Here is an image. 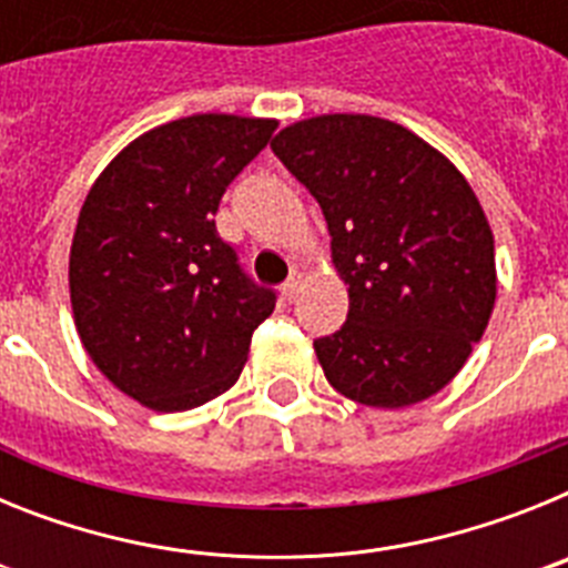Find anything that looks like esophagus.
<instances>
[{
	"label": "esophagus",
	"instance_id": "esophagus-1",
	"mask_svg": "<svg viewBox=\"0 0 568 568\" xmlns=\"http://www.w3.org/2000/svg\"><path fill=\"white\" fill-rule=\"evenodd\" d=\"M301 284H304V275H301L298 270H293V273H290V278L281 284V295H284V301H290V304H293L301 293Z\"/></svg>",
	"mask_w": 568,
	"mask_h": 568
}]
</instances>
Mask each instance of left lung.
<instances>
[{"label":"left lung","mask_w":568,"mask_h":568,"mask_svg":"<svg viewBox=\"0 0 568 568\" xmlns=\"http://www.w3.org/2000/svg\"><path fill=\"white\" fill-rule=\"evenodd\" d=\"M270 148L321 204L349 284L344 327L313 341L329 384L381 409L444 389L484 335L498 290L489 222L464 175L378 115H315Z\"/></svg>","instance_id":"8db88e82"}]
</instances>
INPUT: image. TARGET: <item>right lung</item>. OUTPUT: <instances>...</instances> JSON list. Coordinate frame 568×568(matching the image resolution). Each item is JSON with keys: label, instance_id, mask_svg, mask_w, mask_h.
<instances>
[{"label": "right lung", "instance_id": "right-lung-1", "mask_svg": "<svg viewBox=\"0 0 568 568\" xmlns=\"http://www.w3.org/2000/svg\"><path fill=\"white\" fill-rule=\"evenodd\" d=\"M275 122L227 113L139 135L90 187L70 247V304L93 364L155 413L207 404L239 381L275 290L215 230L235 175Z\"/></svg>", "mask_w": 568, "mask_h": 568}]
</instances>
